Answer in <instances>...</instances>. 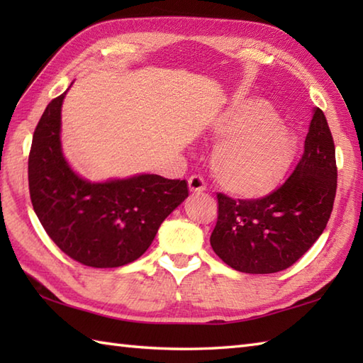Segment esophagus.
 Instances as JSON below:
<instances>
[{
	"label": "esophagus",
	"instance_id": "1",
	"mask_svg": "<svg viewBox=\"0 0 363 363\" xmlns=\"http://www.w3.org/2000/svg\"><path fill=\"white\" fill-rule=\"evenodd\" d=\"M189 189L191 194H203V191L206 190V184H204L203 177H199V176L189 177Z\"/></svg>",
	"mask_w": 363,
	"mask_h": 363
}]
</instances>
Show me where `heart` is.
I'll list each match as a JSON object with an SVG mask.
<instances>
[{
  "instance_id": "obj_1",
  "label": "heart",
  "mask_w": 363,
  "mask_h": 363,
  "mask_svg": "<svg viewBox=\"0 0 363 363\" xmlns=\"http://www.w3.org/2000/svg\"><path fill=\"white\" fill-rule=\"evenodd\" d=\"M209 129L218 138L211 168L223 190L243 199H259L279 187L296 143L265 99L233 98L213 115Z\"/></svg>"
}]
</instances>
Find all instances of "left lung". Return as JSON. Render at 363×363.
<instances>
[{
    "label": "left lung",
    "mask_w": 363,
    "mask_h": 363,
    "mask_svg": "<svg viewBox=\"0 0 363 363\" xmlns=\"http://www.w3.org/2000/svg\"><path fill=\"white\" fill-rule=\"evenodd\" d=\"M335 190L333 134L325 113L315 107L303 157L279 189L251 201H235L218 194L212 250L237 272H282L309 251L323 234L333 212Z\"/></svg>",
    "instance_id": "1"
}]
</instances>
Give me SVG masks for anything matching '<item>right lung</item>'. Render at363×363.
<instances>
[{
	"mask_svg": "<svg viewBox=\"0 0 363 363\" xmlns=\"http://www.w3.org/2000/svg\"><path fill=\"white\" fill-rule=\"evenodd\" d=\"M65 95L46 106L33 135L34 212L67 256L94 268L123 267L150 248L162 221L189 196L187 182L150 173L91 182L76 173L60 142Z\"/></svg>",
	"mask_w": 363,
	"mask_h": 363,
	"instance_id": "obj_1",
	"label": "right lung"
}]
</instances>
